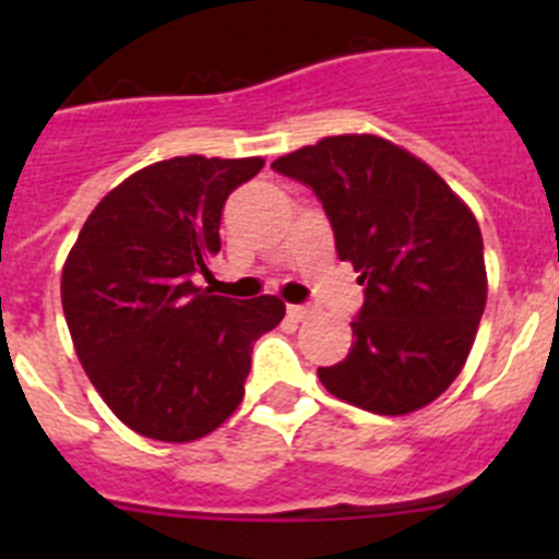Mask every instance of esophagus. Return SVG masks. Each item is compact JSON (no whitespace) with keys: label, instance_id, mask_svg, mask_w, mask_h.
Instances as JSON below:
<instances>
[{"label":"esophagus","instance_id":"obj_1","mask_svg":"<svg viewBox=\"0 0 559 559\" xmlns=\"http://www.w3.org/2000/svg\"><path fill=\"white\" fill-rule=\"evenodd\" d=\"M310 313H313V310H310L308 305H288V316L294 322H305V319H310Z\"/></svg>","mask_w":559,"mask_h":559}]
</instances>
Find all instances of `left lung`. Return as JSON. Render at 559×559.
<instances>
[{"instance_id":"obj_1","label":"left lung","mask_w":559,"mask_h":559,"mask_svg":"<svg viewBox=\"0 0 559 559\" xmlns=\"http://www.w3.org/2000/svg\"><path fill=\"white\" fill-rule=\"evenodd\" d=\"M271 167L316 192L335 251L367 285L353 349L319 367L324 389L374 414L428 406L462 372L487 302L473 212L426 162L372 133L328 136Z\"/></svg>"}]
</instances>
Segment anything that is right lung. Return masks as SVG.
<instances>
[{"instance_id":"obj_1","label":"right lung","mask_w":559,"mask_h":559,"mask_svg":"<svg viewBox=\"0 0 559 559\" xmlns=\"http://www.w3.org/2000/svg\"><path fill=\"white\" fill-rule=\"evenodd\" d=\"M263 159L176 156L142 167L95 206L69 251L61 302L75 353L117 417L142 437H206L243 400L251 349L283 322L195 285L221 251V212Z\"/></svg>"}]
</instances>
